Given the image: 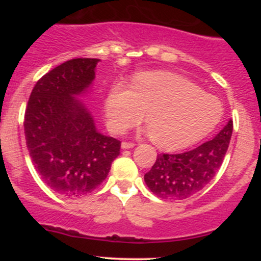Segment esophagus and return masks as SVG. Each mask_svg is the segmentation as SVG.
Masks as SVG:
<instances>
[{"instance_id": "34e87169", "label": "esophagus", "mask_w": 261, "mask_h": 261, "mask_svg": "<svg viewBox=\"0 0 261 261\" xmlns=\"http://www.w3.org/2000/svg\"><path fill=\"white\" fill-rule=\"evenodd\" d=\"M134 146H135V143H133V142H127V141H124V142H121V148H124V149L133 148Z\"/></svg>"}]
</instances>
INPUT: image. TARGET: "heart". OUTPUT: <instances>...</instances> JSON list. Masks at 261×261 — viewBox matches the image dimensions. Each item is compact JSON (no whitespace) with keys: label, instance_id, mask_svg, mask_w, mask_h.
<instances>
[{"label":"heart","instance_id":"b5f03b06","mask_svg":"<svg viewBox=\"0 0 261 261\" xmlns=\"http://www.w3.org/2000/svg\"><path fill=\"white\" fill-rule=\"evenodd\" d=\"M145 121L154 143L168 149L184 148L202 140L222 118L221 103L180 74L169 71L136 73L130 88L115 85L104 100L107 125L122 134Z\"/></svg>","mask_w":261,"mask_h":261}]
</instances>
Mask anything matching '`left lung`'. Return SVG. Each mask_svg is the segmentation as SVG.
Listing matches in <instances>:
<instances>
[{
	"label": "left lung",
	"mask_w": 261,
	"mask_h": 261,
	"mask_svg": "<svg viewBox=\"0 0 261 261\" xmlns=\"http://www.w3.org/2000/svg\"><path fill=\"white\" fill-rule=\"evenodd\" d=\"M233 121L199 147L178 154H158L145 182L161 199L182 200L199 193L222 166L232 136Z\"/></svg>",
	"instance_id": "left-lung-1"
}]
</instances>
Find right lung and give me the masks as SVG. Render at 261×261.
<instances>
[{
    "label": "right lung",
    "instance_id": "1",
    "mask_svg": "<svg viewBox=\"0 0 261 261\" xmlns=\"http://www.w3.org/2000/svg\"><path fill=\"white\" fill-rule=\"evenodd\" d=\"M98 59L68 60L34 86L24 115L27 147L45 184L60 195L92 193L106 180L120 141L100 134L79 98L91 89Z\"/></svg>",
    "mask_w": 261,
    "mask_h": 261
}]
</instances>
